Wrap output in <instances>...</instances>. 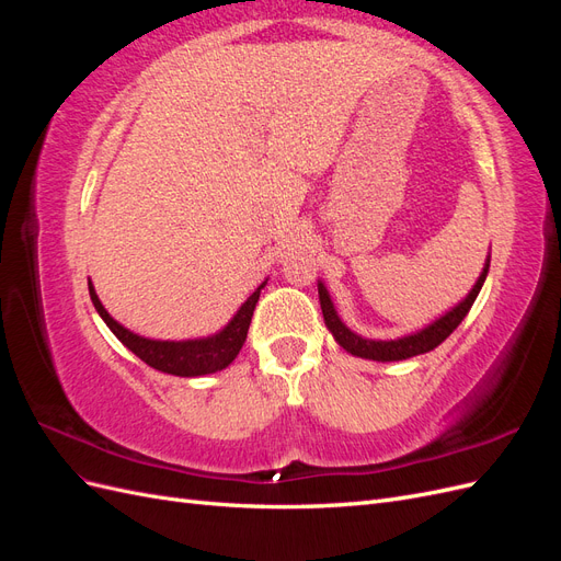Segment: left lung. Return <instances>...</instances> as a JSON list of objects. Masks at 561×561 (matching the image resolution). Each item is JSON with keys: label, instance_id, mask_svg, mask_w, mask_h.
<instances>
[{"label": "left lung", "instance_id": "8db88e82", "mask_svg": "<svg viewBox=\"0 0 561 561\" xmlns=\"http://www.w3.org/2000/svg\"><path fill=\"white\" fill-rule=\"evenodd\" d=\"M489 274V257L486 264L482 268V274L478 278V283L472 285V290L468 293V297L456 304L451 311H447L443 318H437L435 322H431L428 328H423L414 334H407L400 339H390V342H375V339H363L360 334L351 332L342 318L336 316L334 311V304L330 299L328 287L318 283V297H320V309H322V318H325V325L332 332V336L336 339V344L342 346L344 351H348L351 355H358V358H367V360H379V363H393V360H407V358H414V355L421 353H428L435 346H439L445 342V339L461 325V320L468 316L470 307L478 299L484 278Z\"/></svg>", "mask_w": 561, "mask_h": 561}]
</instances>
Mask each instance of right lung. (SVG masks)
I'll use <instances>...</instances> for the list:
<instances>
[{
    "instance_id": "obj_1",
    "label": "right lung",
    "mask_w": 561,
    "mask_h": 561,
    "mask_svg": "<svg viewBox=\"0 0 561 561\" xmlns=\"http://www.w3.org/2000/svg\"><path fill=\"white\" fill-rule=\"evenodd\" d=\"M264 285L266 280L245 299L243 307L236 311V316L229 320V325L225 330H219L217 334L206 339H186V342H159V339H145L140 334L126 330L124 325H118V322L105 311L103 304H100L91 280H89V293L100 318L107 322V328L116 334L118 342L138 355L142 363H147L149 367H154L159 371H165V375L203 377L229 367L236 355H239V351L245 344L252 311L257 307V299Z\"/></svg>"
}]
</instances>
